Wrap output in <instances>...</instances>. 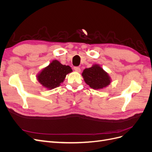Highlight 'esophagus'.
<instances>
[{
    "mask_svg": "<svg viewBox=\"0 0 152 152\" xmlns=\"http://www.w3.org/2000/svg\"><path fill=\"white\" fill-rule=\"evenodd\" d=\"M74 70L77 72H80V68L79 66H74Z\"/></svg>",
    "mask_w": 152,
    "mask_h": 152,
    "instance_id": "esophagus-1",
    "label": "esophagus"
}]
</instances>
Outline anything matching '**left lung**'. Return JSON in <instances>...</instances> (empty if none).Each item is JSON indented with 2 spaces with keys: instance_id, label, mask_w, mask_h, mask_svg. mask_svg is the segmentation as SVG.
Wrapping results in <instances>:
<instances>
[{
  "instance_id": "left-lung-1",
  "label": "left lung",
  "mask_w": 152,
  "mask_h": 152,
  "mask_svg": "<svg viewBox=\"0 0 152 152\" xmlns=\"http://www.w3.org/2000/svg\"><path fill=\"white\" fill-rule=\"evenodd\" d=\"M86 83L94 89H103L110 83V78L103 68L97 65L86 68L82 73Z\"/></svg>"
}]
</instances>
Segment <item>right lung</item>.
Wrapping results in <instances>:
<instances>
[{"label":"right lung","instance_id":"obj_1","mask_svg":"<svg viewBox=\"0 0 152 152\" xmlns=\"http://www.w3.org/2000/svg\"><path fill=\"white\" fill-rule=\"evenodd\" d=\"M72 71L70 66L63 65L58 61L54 60L39 73L37 79L46 88L54 89L59 86L66 75Z\"/></svg>","mask_w":152,"mask_h":152}]
</instances>
